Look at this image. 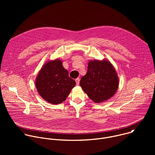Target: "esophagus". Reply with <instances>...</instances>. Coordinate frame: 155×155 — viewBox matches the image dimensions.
<instances>
[{"label":"esophagus","instance_id":"1","mask_svg":"<svg viewBox=\"0 0 155 155\" xmlns=\"http://www.w3.org/2000/svg\"><path fill=\"white\" fill-rule=\"evenodd\" d=\"M75 81H76L77 85H78V84H79V83H80V78H76V79H75Z\"/></svg>","mask_w":155,"mask_h":155}]
</instances>
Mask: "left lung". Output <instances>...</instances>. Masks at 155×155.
<instances>
[{"label":"left lung","mask_w":155,"mask_h":155,"mask_svg":"<svg viewBox=\"0 0 155 155\" xmlns=\"http://www.w3.org/2000/svg\"><path fill=\"white\" fill-rule=\"evenodd\" d=\"M80 84L94 102L101 103L116 93L119 78L115 68L108 60L94 59L88 62L87 71Z\"/></svg>","instance_id":"left-lung-1"}]
</instances>
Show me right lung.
Instances as JSON below:
<instances>
[{
  "label": "right lung",
  "instance_id": "right-lung-1",
  "mask_svg": "<svg viewBox=\"0 0 155 155\" xmlns=\"http://www.w3.org/2000/svg\"><path fill=\"white\" fill-rule=\"evenodd\" d=\"M35 84L37 92L44 100L52 104H59L68 97L76 82L69 77L62 61L56 59L44 64Z\"/></svg>",
  "mask_w": 155,
  "mask_h": 155
}]
</instances>
